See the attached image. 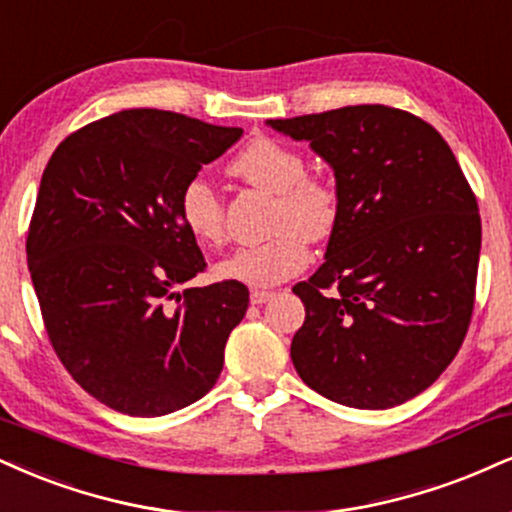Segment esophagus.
<instances>
[{
    "mask_svg": "<svg viewBox=\"0 0 512 512\" xmlns=\"http://www.w3.org/2000/svg\"><path fill=\"white\" fill-rule=\"evenodd\" d=\"M272 298H274L272 291H252L250 293V303L252 305H262V303H267V300H272Z\"/></svg>",
    "mask_w": 512,
    "mask_h": 512,
    "instance_id": "1",
    "label": "esophagus"
}]
</instances>
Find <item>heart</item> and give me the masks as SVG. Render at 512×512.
<instances>
[{"label": "heart", "instance_id": "1", "mask_svg": "<svg viewBox=\"0 0 512 512\" xmlns=\"http://www.w3.org/2000/svg\"><path fill=\"white\" fill-rule=\"evenodd\" d=\"M231 174L248 186L274 193L269 231L274 236L245 245L217 264L221 279L248 286H276L310 260L307 240L324 243L341 221V193L331 178L310 174L305 157L274 138H255L233 157ZM178 214L190 236L202 245H221L226 217L217 190L193 178L178 195Z\"/></svg>", "mask_w": 512, "mask_h": 512}]
</instances>
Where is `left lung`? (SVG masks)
Segmentation results:
<instances>
[{"label": "left lung", "instance_id": "left-lung-1", "mask_svg": "<svg viewBox=\"0 0 512 512\" xmlns=\"http://www.w3.org/2000/svg\"><path fill=\"white\" fill-rule=\"evenodd\" d=\"M331 164L341 221L326 262L293 286L305 305L291 360L324 398L384 410L434 384L463 346L482 219L434 126L386 104L269 121Z\"/></svg>", "mask_w": 512, "mask_h": 512}]
</instances>
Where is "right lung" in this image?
<instances>
[{
    "instance_id": "obj_1",
    "label": "right lung",
    "mask_w": 512,
    "mask_h": 512,
    "mask_svg": "<svg viewBox=\"0 0 512 512\" xmlns=\"http://www.w3.org/2000/svg\"><path fill=\"white\" fill-rule=\"evenodd\" d=\"M240 135L126 109L49 157L26 238L42 322L76 384L123 415H169L205 396L248 310L240 281L176 291L207 269L178 195Z\"/></svg>"
}]
</instances>
